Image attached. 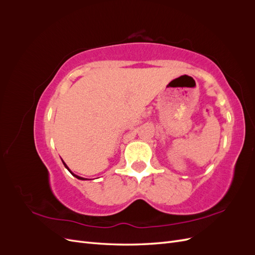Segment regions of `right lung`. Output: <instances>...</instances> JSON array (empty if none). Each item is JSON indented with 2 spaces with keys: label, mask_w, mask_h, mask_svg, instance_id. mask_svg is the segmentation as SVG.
<instances>
[{
  "label": "right lung",
  "mask_w": 255,
  "mask_h": 255,
  "mask_svg": "<svg viewBox=\"0 0 255 255\" xmlns=\"http://www.w3.org/2000/svg\"><path fill=\"white\" fill-rule=\"evenodd\" d=\"M63 163H64V161H63ZM64 165H65V167L68 169V167H67V165H66L65 163H64ZM68 170H69V169H68ZM69 171H70V170H69ZM70 172H71V171H70ZM71 173H72V172H71ZM72 175H74L75 177H78V179H80V180H86V179H83V177H81V176H79V175H75V174H73V173H72Z\"/></svg>",
  "instance_id": "1"
}]
</instances>
